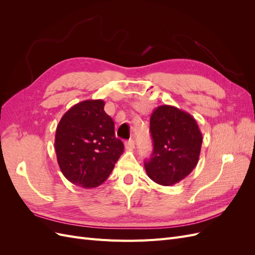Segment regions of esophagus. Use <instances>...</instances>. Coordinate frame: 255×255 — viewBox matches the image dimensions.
Wrapping results in <instances>:
<instances>
[{"label": "esophagus", "instance_id": "34e87169", "mask_svg": "<svg viewBox=\"0 0 255 255\" xmlns=\"http://www.w3.org/2000/svg\"><path fill=\"white\" fill-rule=\"evenodd\" d=\"M125 145H126V149L132 150L135 148V141H134V139H129L125 142Z\"/></svg>", "mask_w": 255, "mask_h": 255}]
</instances>
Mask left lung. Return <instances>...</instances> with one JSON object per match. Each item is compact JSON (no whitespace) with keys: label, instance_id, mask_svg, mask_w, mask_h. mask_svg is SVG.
Wrapping results in <instances>:
<instances>
[{"label":"left lung","instance_id":"obj_1","mask_svg":"<svg viewBox=\"0 0 255 255\" xmlns=\"http://www.w3.org/2000/svg\"><path fill=\"white\" fill-rule=\"evenodd\" d=\"M150 132L153 153L144 161L146 174L163 186L179 183L194 170L201 152L196 119L175 106L160 105L151 115Z\"/></svg>","mask_w":255,"mask_h":255}]
</instances>
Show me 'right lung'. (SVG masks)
Segmentation results:
<instances>
[{"label": "right lung", "mask_w": 255, "mask_h": 255, "mask_svg": "<svg viewBox=\"0 0 255 255\" xmlns=\"http://www.w3.org/2000/svg\"><path fill=\"white\" fill-rule=\"evenodd\" d=\"M103 100H86L61 117L55 134V151L66 179L83 188L104 183L125 150L115 136L113 119Z\"/></svg>", "instance_id": "right-lung-1"}]
</instances>
